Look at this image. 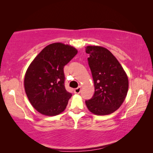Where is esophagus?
I'll return each instance as SVG.
<instances>
[{
	"instance_id": "esophagus-1",
	"label": "esophagus",
	"mask_w": 153,
	"mask_h": 153,
	"mask_svg": "<svg viewBox=\"0 0 153 153\" xmlns=\"http://www.w3.org/2000/svg\"><path fill=\"white\" fill-rule=\"evenodd\" d=\"M81 87H78V88H75L74 89V93H76V94H79V93H80V92H81Z\"/></svg>"
}]
</instances>
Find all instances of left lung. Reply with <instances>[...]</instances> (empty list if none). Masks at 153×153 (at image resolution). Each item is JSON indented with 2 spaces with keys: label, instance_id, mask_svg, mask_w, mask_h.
<instances>
[{
  "label": "left lung",
  "instance_id": "obj_1",
  "mask_svg": "<svg viewBox=\"0 0 153 153\" xmlns=\"http://www.w3.org/2000/svg\"><path fill=\"white\" fill-rule=\"evenodd\" d=\"M85 52L93 76L95 93L85 104L97 116L112 114L123 103L128 91V78L116 58L106 48L88 46Z\"/></svg>",
  "mask_w": 153,
  "mask_h": 153
}]
</instances>
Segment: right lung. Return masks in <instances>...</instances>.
<instances>
[{"instance_id": "1", "label": "right lung", "mask_w": 153, "mask_h": 153, "mask_svg": "<svg viewBox=\"0 0 153 153\" xmlns=\"http://www.w3.org/2000/svg\"><path fill=\"white\" fill-rule=\"evenodd\" d=\"M72 46L53 43L33 60L24 78L26 95L32 106L45 116H56L65 109L72 94L65 88L64 66L77 53Z\"/></svg>"}]
</instances>
